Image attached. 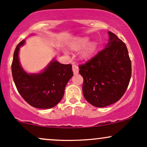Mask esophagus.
<instances>
[{"label": "esophagus", "mask_w": 147, "mask_h": 147, "mask_svg": "<svg viewBox=\"0 0 147 147\" xmlns=\"http://www.w3.org/2000/svg\"><path fill=\"white\" fill-rule=\"evenodd\" d=\"M72 71H73L74 75H77L79 72V68L78 66L76 65H72Z\"/></svg>", "instance_id": "obj_1"}]
</instances>
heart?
I'll list each match as a JSON object with an SVG mask.
<instances>
[{
	"mask_svg": "<svg viewBox=\"0 0 147 147\" xmlns=\"http://www.w3.org/2000/svg\"><path fill=\"white\" fill-rule=\"evenodd\" d=\"M97 43L95 41L89 42L88 37L77 38L70 44V47L75 51L83 49L85 47L84 49L81 54V58L84 60H86L88 58H89L95 52V51L97 49Z\"/></svg>",
	"mask_w": 147,
	"mask_h": 147,
	"instance_id": "b5f03b06",
	"label": "heart"
}]
</instances>
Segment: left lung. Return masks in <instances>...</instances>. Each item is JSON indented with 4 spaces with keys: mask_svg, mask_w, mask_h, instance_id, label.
<instances>
[{
    "mask_svg": "<svg viewBox=\"0 0 147 147\" xmlns=\"http://www.w3.org/2000/svg\"><path fill=\"white\" fill-rule=\"evenodd\" d=\"M105 49L79 65L83 77L82 91L92 105L104 107L123 96L131 77V61L126 45L112 32Z\"/></svg>",
    "mask_w": 147,
    "mask_h": 147,
    "instance_id": "1",
    "label": "left lung"
}]
</instances>
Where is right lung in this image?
I'll return each mask as SVG.
<instances>
[{
	"instance_id": "1",
	"label": "right lung",
	"mask_w": 147,
	"mask_h": 147,
	"mask_svg": "<svg viewBox=\"0 0 147 147\" xmlns=\"http://www.w3.org/2000/svg\"><path fill=\"white\" fill-rule=\"evenodd\" d=\"M25 40L19 43L14 52L12 77L19 93L30 105L49 109L62 99L66 84L73 76L71 64H61L55 59L39 73L28 74L21 65L19 51Z\"/></svg>"
}]
</instances>
